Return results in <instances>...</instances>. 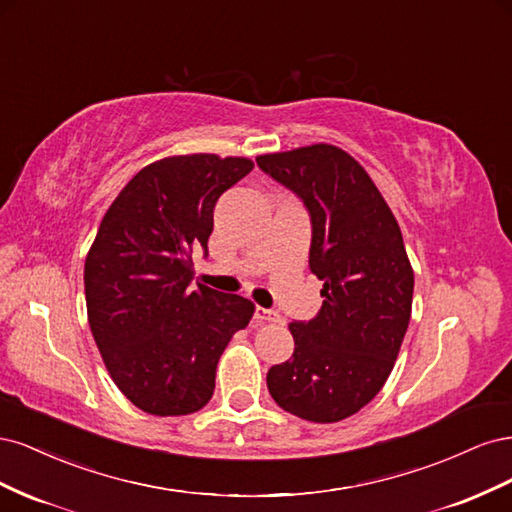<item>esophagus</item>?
<instances>
[{
  "mask_svg": "<svg viewBox=\"0 0 512 512\" xmlns=\"http://www.w3.org/2000/svg\"><path fill=\"white\" fill-rule=\"evenodd\" d=\"M254 318H256L258 322H282L280 312H275V309L260 307V305L254 307Z\"/></svg>",
  "mask_w": 512,
  "mask_h": 512,
  "instance_id": "34e87169",
  "label": "esophagus"
}]
</instances>
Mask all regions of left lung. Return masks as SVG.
Here are the masks:
<instances>
[{"label": "left lung", "mask_w": 512, "mask_h": 512, "mask_svg": "<svg viewBox=\"0 0 512 512\" xmlns=\"http://www.w3.org/2000/svg\"><path fill=\"white\" fill-rule=\"evenodd\" d=\"M301 198L312 222L309 271L324 282L320 312L290 322L292 359L273 365L277 406L337 423L367 406L389 378L412 312L414 273L399 224L363 166L333 145L258 156Z\"/></svg>", "instance_id": "left-lung-1"}]
</instances>
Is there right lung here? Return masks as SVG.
<instances>
[{
  "label": "right lung",
  "instance_id": "right-lung-1",
  "mask_svg": "<svg viewBox=\"0 0 512 512\" xmlns=\"http://www.w3.org/2000/svg\"><path fill=\"white\" fill-rule=\"evenodd\" d=\"M254 168L211 153L145 166L119 192L85 260L89 327L119 391L136 408L181 416L203 408L218 361L254 303L192 286L218 198Z\"/></svg>",
  "mask_w": 512,
  "mask_h": 512
}]
</instances>
